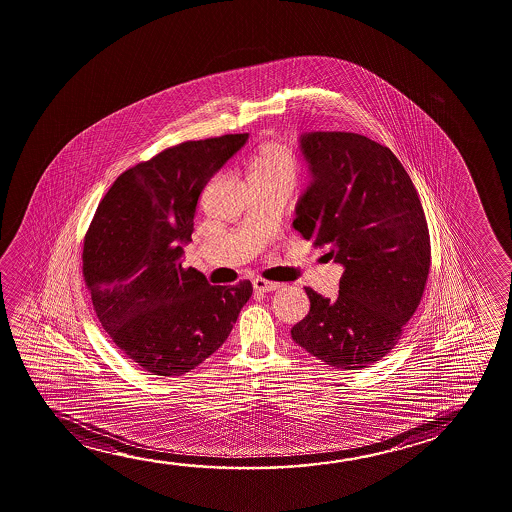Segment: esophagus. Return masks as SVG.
Returning a JSON list of instances; mask_svg holds the SVG:
<instances>
[{
  "instance_id": "1",
  "label": "esophagus",
  "mask_w": 512,
  "mask_h": 512,
  "mask_svg": "<svg viewBox=\"0 0 512 512\" xmlns=\"http://www.w3.org/2000/svg\"><path fill=\"white\" fill-rule=\"evenodd\" d=\"M252 286H254L256 291H263V293H270V291H275V289L281 288V284H279V282L265 281V279H260V277L252 281Z\"/></svg>"
}]
</instances>
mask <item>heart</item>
<instances>
[{
	"label": "heart",
	"mask_w": 512,
	"mask_h": 512,
	"mask_svg": "<svg viewBox=\"0 0 512 512\" xmlns=\"http://www.w3.org/2000/svg\"><path fill=\"white\" fill-rule=\"evenodd\" d=\"M296 173V159L293 152L286 145L279 142H265L258 147L251 159L249 179H270L279 175H293Z\"/></svg>",
	"instance_id": "heart-1"
}]
</instances>
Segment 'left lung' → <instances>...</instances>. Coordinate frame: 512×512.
Here are the masks:
<instances>
[{
	"label": "left lung",
	"mask_w": 512,
	"mask_h": 512,
	"mask_svg": "<svg viewBox=\"0 0 512 512\" xmlns=\"http://www.w3.org/2000/svg\"><path fill=\"white\" fill-rule=\"evenodd\" d=\"M310 182L295 230L344 267L339 296L305 288L310 310L291 328L307 353L342 370L367 368L395 347L430 272V235L409 173L388 147L346 131L300 137Z\"/></svg>",
	"instance_id": "obj_1"
}]
</instances>
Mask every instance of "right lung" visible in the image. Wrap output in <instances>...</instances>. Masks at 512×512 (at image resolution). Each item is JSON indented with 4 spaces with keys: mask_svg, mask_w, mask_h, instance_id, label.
I'll return each mask as SVG.
<instances>
[{
    "mask_svg": "<svg viewBox=\"0 0 512 512\" xmlns=\"http://www.w3.org/2000/svg\"><path fill=\"white\" fill-rule=\"evenodd\" d=\"M249 135L184 142L121 173L84 238L82 274L112 342L152 375L198 367L228 339L252 284L210 286L182 267L196 205Z\"/></svg>",
    "mask_w": 512,
    "mask_h": 512,
    "instance_id": "add662e5",
    "label": "right lung"
}]
</instances>
